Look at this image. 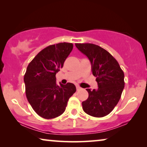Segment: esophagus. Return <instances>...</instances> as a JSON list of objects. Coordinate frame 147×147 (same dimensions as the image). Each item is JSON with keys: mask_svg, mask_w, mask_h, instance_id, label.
<instances>
[{"mask_svg": "<svg viewBox=\"0 0 147 147\" xmlns=\"http://www.w3.org/2000/svg\"><path fill=\"white\" fill-rule=\"evenodd\" d=\"M76 90H80L82 88L81 87H80V86H79L78 85H76Z\"/></svg>", "mask_w": 147, "mask_h": 147, "instance_id": "34e87169", "label": "esophagus"}]
</instances>
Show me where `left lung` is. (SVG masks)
<instances>
[{"instance_id": "8db88e82", "label": "left lung", "mask_w": 147, "mask_h": 147, "mask_svg": "<svg viewBox=\"0 0 147 147\" xmlns=\"http://www.w3.org/2000/svg\"><path fill=\"white\" fill-rule=\"evenodd\" d=\"M91 63L92 73L96 77L98 89L87 88L88 97L82 102L86 114L103 117L112 111L121 98L125 87V74L120 65L108 51L91 43H76Z\"/></svg>"}]
</instances>
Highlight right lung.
Listing matches in <instances>:
<instances>
[{
    "label": "right lung",
    "mask_w": 147,
    "mask_h": 147,
    "mask_svg": "<svg viewBox=\"0 0 147 147\" xmlns=\"http://www.w3.org/2000/svg\"><path fill=\"white\" fill-rule=\"evenodd\" d=\"M73 45L61 42L42 49L28 64L24 76L25 92L32 108L40 117L54 119L65 112L74 84L56 82V74L73 50Z\"/></svg>",
    "instance_id": "right-lung-1"
}]
</instances>
